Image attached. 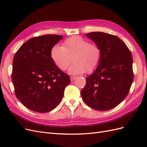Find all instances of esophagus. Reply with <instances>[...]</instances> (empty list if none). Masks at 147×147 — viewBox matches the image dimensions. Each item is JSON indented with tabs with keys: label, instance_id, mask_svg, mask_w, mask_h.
Segmentation results:
<instances>
[{
	"label": "esophagus",
	"instance_id": "obj_1",
	"mask_svg": "<svg viewBox=\"0 0 147 147\" xmlns=\"http://www.w3.org/2000/svg\"><path fill=\"white\" fill-rule=\"evenodd\" d=\"M77 78V77H75V76H71L70 77V81L71 82H72V81H74V80Z\"/></svg>",
	"mask_w": 147,
	"mask_h": 147
}]
</instances>
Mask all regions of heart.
<instances>
[{
	"instance_id": "heart-1",
	"label": "heart",
	"mask_w": 147,
	"mask_h": 147,
	"mask_svg": "<svg viewBox=\"0 0 147 147\" xmlns=\"http://www.w3.org/2000/svg\"><path fill=\"white\" fill-rule=\"evenodd\" d=\"M50 56L53 63L61 70H65L72 63L69 69L71 74H81L85 72L91 73L99 66L102 56V50L98 44L80 36L67 38L63 46L55 45L51 48Z\"/></svg>"
}]
</instances>
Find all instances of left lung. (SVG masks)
<instances>
[{
	"instance_id": "left-lung-1",
	"label": "left lung",
	"mask_w": 147,
	"mask_h": 147,
	"mask_svg": "<svg viewBox=\"0 0 147 147\" xmlns=\"http://www.w3.org/2000/svg\"><path fill=\"white\" fill-rule=\"evenodd\" d=\"M86 36L101 47L102 56L95 72L86 78L81 96L84 103L93 109H112L129 92L134 79L132 54L116 35L94 32Z\"/></svg>"
}]
</instances>
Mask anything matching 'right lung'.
Returning a JSON list of instances; mask_svg holds the SVG:
<instances>
[{
  "label": "right lung",
  "mask_w": 147,
  "mask_h": 147,
  "mask_svg": "<svg viewBox=\"0 0 147 147\" xmlns=\"http://www.w3.org/2000/svg\"><path fill=\"white\" fill-rule=\"evenodd\" d=\"M62 35L35 37L22 45L13 60L11 79L16 97L26 107L39 113L55 109L61 102L70 76L55 65L50 56Z\"/></svg>",
  "instance_id": "right-lung-1"
}]
</instances>
